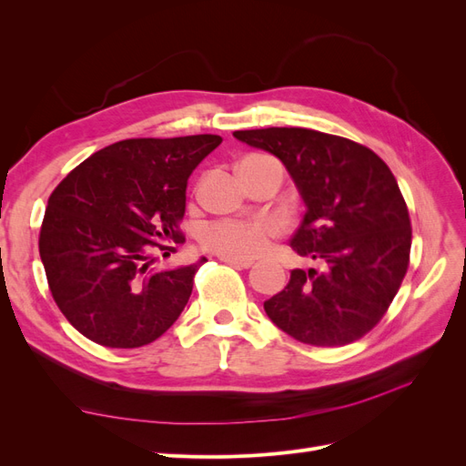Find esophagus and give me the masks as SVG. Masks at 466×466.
<instances>
[{
	"label": "esophagus",
	"mask_w": 466,
	"mask_h": 466,
	"mask_svg": "<svg viewBox=\"0 0 466 466\" xmlns=\"http://www.w3.org/2000/svg\"><path fill=\"white\" fill-rule=\"evenodd\" d=\"M223 262H228L229 266L237 268V270H245V268L252 266V260H241V258H228V257H221Z\"/></svg>",
	"instance_id": "esophagus-1"
}]
</instances>
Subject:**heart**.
<instances>
[{"mask_svg": "<svg viewBox=\"0 0 466 466\" xmlns=\"http://www.w3.org/2000/svg\"><path fill=\"white\" fill-rule=\"evenodd\" d=\"M279 229L281 223L276 218L248 221L218 219L206 223L200 229V245L218 257L248 260L262 255Z\"/></svg>", "mask_w": 466, "mask_h": 466, "instance_id": "obj_1", "label": "heart"}]
</instances>
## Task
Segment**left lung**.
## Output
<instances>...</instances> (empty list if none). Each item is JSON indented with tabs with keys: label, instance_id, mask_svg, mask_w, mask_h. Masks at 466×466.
<instances>
[{
	"label": "left lung",
	"instance_id": "8db88e82",
	"mask_svg": "<svg viewBox=\"0 0 466 466\" xmlns=\"http://www.w3.org/2000/svg\"><path fill=\"white\" fill-rule=\"evenodd\" d=\"M286 165L307 206L291 248L322 270H291L264 301L278 329L319 348L360 340L383 319L410 264L412 228L397 178L375 151L307 128L238 130Z\"/></svg>",
	"mask_w": 466,
	"mask_h": 466
}]
</instances>
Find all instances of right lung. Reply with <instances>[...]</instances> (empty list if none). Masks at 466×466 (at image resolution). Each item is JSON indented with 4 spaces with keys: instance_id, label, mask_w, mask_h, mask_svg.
<instances>
[{
    "instance_id": "right-lung-1",
    "label": "right lung",
    "mask_w": 466,
    "mask_h": 466,
    "mask_svg": "<svg viewBox=\"0 0 466 466\" xmlns=\"http://www.w3.org/2000/svg\"><path fill=\"white\" fill-rule=\"evenodd\" d=\"M221 144L214 134L122 139L77 165L48 198L38 250L56 305L105 348L157 340L187 307L206 262L151 270L185 241L188 177Z\"/></svg>"
}]
</instances>
